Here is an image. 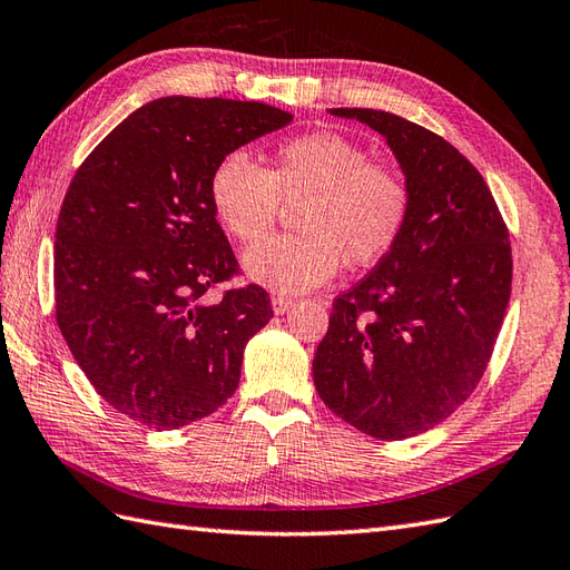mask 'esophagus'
<instances>
[{"label":"esophagus","instance_id":"1","mask_svg":"<svg viewBox=\"0 0 570 570\" xmlns=\"http://www.w3.org/2000/svg\"><path fill=\"white\" fill-rule=\"evenodd\" d=\"M291 308H294V298L282 296V294H274V296H272V311H274L276 315H284V313H288Z\"/></svg>","mask_w":570,"mask_h":570}]
</instances>
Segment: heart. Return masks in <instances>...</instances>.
<instances>
[{"label": "heart", "mask_w": 570, "mask_h": 570, "mask_svg": "<svg viewBox=\"0 0 570 570\" xmlns=\"http://www.w3.org/2000/svg\"><path fill=\"white\" fill-rule=\"evenodd\" d=\"M218 223L243 245L267 235L282 206H301L298 235L249 249L243 267L253 282L282 294H303L333 279L340 264L372 267L403 233L410 191L399 171L372 163L360 142L340 134H303L284 140L257 167L245 155H225L208 181Z\"/></svg>", "instance_id": "1"}]
</instances>
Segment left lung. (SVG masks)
<instances>
[{
  "label": "left lung",
  "mask_w": 570,
  "mask_h": 570,
  "mask_svg": "<svg viewBox=\"0 0 570 570\" xmlns=\"http://www.w3.org/2000/svg\"><path fill=\"white\" fill-rule=\"evenodd\" d=\"M386 138L410 191L403 233L333 303L313 360L323 403L376 440L440 425L481 381L510 301L495 198L452 142L376 109H330Z\"/></svg>",
  "instance_id": "1"
}]
</instances>
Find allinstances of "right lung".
<instances>
[{"label":"right lung","mask_w":570,"mask_h":570,"mask_svg":"<svg viewBox=\"0 0 570 570\" xmlns=\"http://www.w3.org/2000/svg\"><path fill=\"white\" fill-rule=\"evenodd\" d=\"M294 116L269 104L165 97L140 106L79 165L56 230V317L75 362L118 413L177 430L240 383L245 345L274 315L237 274L210 206L225 155Z\"/></svg>","instance_id":"add662e5"}]
</instances>
